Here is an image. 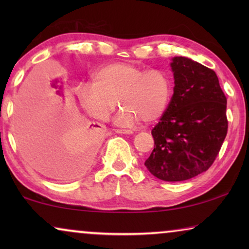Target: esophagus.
<instances>
[{
	"label": "esophagus",
	"mask_w": 249,
	"mask_h": 249,
	"mask_svg": "<svg viewBox=\"0 0 249 249\" xmlns=\"http://www.w3.org/2000/svg\"><path fill=\"white\" fill-rule=\"evenodd\" d=\"M115 132H117V134H124V135L132 134V131L128 130V129H115Z\"/></svg>",
	"instance_id": "obj_1"
}]
</instances>
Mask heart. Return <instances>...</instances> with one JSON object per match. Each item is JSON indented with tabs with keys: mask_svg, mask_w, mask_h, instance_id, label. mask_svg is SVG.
<instances>
[{
	"mask_svg": "<svg viewBox=\"0 0 249 249\" xmlns=\"http://www.w3.org/2000/svg\"><path fill=\"white\" fill-rule=\"evenodd\" d=\"M76 95L84 110L97 120H107L119 101L122 108L115 124L131 127L161 117L171 95V81L161 70L115 62L101 67L94 81L80 84Z\"/></svg>",
	"mask_w": 249,
	"mask_h": 249,
	"instance_id": "1",
	"label": "heart"
}]
</instances>
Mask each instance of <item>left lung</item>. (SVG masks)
<instances>
[{
	"instance_id": "8db88e82",
	"label": "left lung",
	"mask_w": 249,
	"mask_h": 249,
	"mask_svg": "<svg viewBox=\"0 0 249 249\" xmlns=\"http://www.w3.org/2000/svg\"><path fill=\"white\" fill-rule=\"evenodd\" d=\"M173 96L153 128L146 168L164 181H183L210 169L228 132L227 97L212 69L173 57Z\"/></svg>"
}]
</instances>
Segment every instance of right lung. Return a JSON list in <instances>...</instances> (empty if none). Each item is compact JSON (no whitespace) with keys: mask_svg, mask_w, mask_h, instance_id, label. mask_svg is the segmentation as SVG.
<instances>
[{"mask_svg":"<svg viewBox=\"0 0 249 249\" xmlns=\"http://www.w3.org/2000/svg\"><path fill=\"white\" fill-rule=\"evenodd\" d=\"M98 127L78 122L69 105L53 107L45 88L37 87L28 91L16 115L15 132L23 156L44 173L54 172V166L68 155L74 170L67 179L83 172L93 160L101 134Z\"/></svg>","mask_w":249,"mask_h":249,"instance_id":"add662e5","label":"right lung"}]
</instances>
